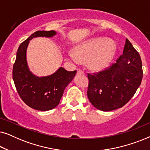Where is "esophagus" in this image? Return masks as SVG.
I'll return each mask as SVG.
<instances>
[{
    "mask_svg": "<svg viewBox=\"0 0 150 150\" xmlns=\"http://www.w3.org/2000/svg\"><path fill=\"white\" fill-rule=\"evenodd\" d=\"M77 72H78V73H81V74H84V73H85V72H84V71H83L82 69H77Z\"/></svg>",
    "mask_w": 150,
    "mask_h": 150,
    "instance_id": "1",
    "label": "esophagus"
}]
</instances>
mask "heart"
Returning <instances> with one entry per match:
<instances>
[{
  "label": "heart",
  "instance_id": "heart-1",
  "mask_svg": "<svg viewBox=\"0 0 150 150\" xmlns=\"http://www.w3.org/2000/svg\"><path fill=\"white\" fill-rule=\"evenodd\" d=\"M115 52V46L104 39H93L83 43L75 48V53H69V57L76 63L81 59L87 60L91 69L99 70L107 65Z\"/></svg>",
  "mask_w": 150,
  "mask_h": 150
}]
</instances>
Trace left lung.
<instances>
[{
  "mask_svg": "<svg viewBox=\"0 0 150 150\" xmlns=\"http://www.w3.org/2000/svg\"><path fill=\"white\" fill-rule=\"evenodd\" d=\"M87 96L96 108L110 111L124 106L136 93L143 79L139 53L128 39L116 63L97 73L88 74Z\"/></svg>",
  "mask_w": 150,
  "mask_h": 150,
  "instance_id": "8db88e82",
  "label": "left lung"
}]
</instances>
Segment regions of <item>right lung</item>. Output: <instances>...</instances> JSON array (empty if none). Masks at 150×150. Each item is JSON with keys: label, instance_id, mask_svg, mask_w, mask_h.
<instances>
[{"label": "right lung", "instance_id": "1", "mask_svg": "<svg viewBox=\"0 0 150 150\" xmlns=\"http://www.w3.org/2000/svg\"><path fill=\"white\" fill-rule=\"evenodd\" d=\"M55 35L54 30H38L33 33L20 45L13 67V79L20 98L26 105L41 111L58 105L65 87L76 73V70L69 71L60 67L52 75L38 77L28 69L26 55L29 41L36 37L50 38Z\"/></svg>", "mask_w": 150, "mask_h": 150}]
</instances>
